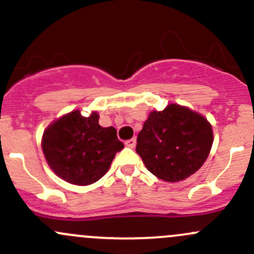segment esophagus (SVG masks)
<instances>
[{
  "label": "esophagus",
  "instance_id": "obj_1",
  "mask_svg": "<svg viewBox=\"0 0 254 254\" xmlns=\"http://www.w3.org/2000/svg\"><path fill=\"white\" fill-rule=\"evenodd\" d=\"M125 146L130 148H134L136 146V139H130L127 141H125Z\"/></svg>",
  "mask_w": 254,
  "mask_h": 254
}]
</instances>
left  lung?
Listing matches in <instances>:
<instances>
[{
    "mask_svg": "<svg viewBox=\"0 0 254 254\" xmlns=\"http://www.w3.org/2000/svg\"><path fill=\"white\" fill-rule=\"evenodd\" d=\"M212 141L211 124L203 115L171 103L148 114L137 135L136 152L153 176L175 183L204 165Z\"/></svg>",
    "mask_w": 254,
    "mask_h": 254,
    "instance_id": "1",
    "label": "left lung"
}]
</instances>
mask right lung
Instances as JSON below:
<instances>
[{
    "label": "right lung",
    "mask_w": 254,
    "mask_h": 254,
    "mask_svg": "<svg viewBox=\"0 0 254 254\" xmlns=\"http://www.w3.org/2000/svg\"><path fill=\"white\" fill-rule=\"evenodd\" d=\"M99 114L83 117L72 111L44 130L42 148L49 167L56 176L75 186L99 181L112 165L115 153L124 148L113 127H102Z\"/></svg>",
    "instance_id": "right-lung-1"
}]
</instances>
